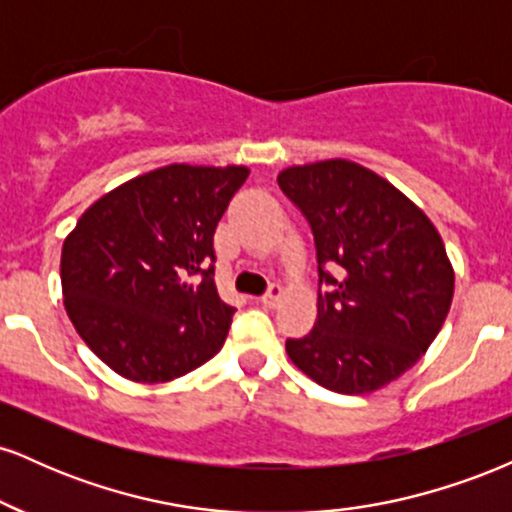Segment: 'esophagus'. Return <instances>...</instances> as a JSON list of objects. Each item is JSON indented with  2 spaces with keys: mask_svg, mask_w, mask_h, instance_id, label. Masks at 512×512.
I'll return each mask as SVG.
<instances>
[{
  "mask_svg": "<svg viewBox=\"0 0 512 512\" xmlns=\"http://www.w3.org/2000/svg\"><path fill=\"white\" fill-rule=\"evenodd\" d=\"M281 298H284V289H281L279 284H274L272 289H269L264 296L260 298V303L264 305V308H276V305L281 303Z\"/></svg>",
  "mask_w": 512,
  "mask_h": 512,
  "instance_id": "esophagus-1",
  "label": "esophagus"
}]
</instances>
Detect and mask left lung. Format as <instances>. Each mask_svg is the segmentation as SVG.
<instances>
[{
  "mask_svg": "<svg viewBox=\"0 0 512 512\" xmlns=\"http://www.w3.org/2000/svg\"><path fill=\"white\" fill-rule=\"evenodd\" d=\"M279 187L315 236V327L286 342L293 366L342 395L390 385L426 354L450 313L455 269L438 228L390 180L346 158L291 166ZM343 267L337 277L324 264Z\"/></svg>",
  "mask_w": 512,
  "mask_h": 512,
  "instance_id": "1",
  "label": "left lung"
}]
</instances>
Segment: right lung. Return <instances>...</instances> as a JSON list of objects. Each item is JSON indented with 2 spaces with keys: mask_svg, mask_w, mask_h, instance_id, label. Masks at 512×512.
Here are the masks:
<instances>
[{
  "mask_svg": "<svg viewBox=\"0 0 512 512\" xmlns=\"http://www.w3.org/2000/svg\"><path fill=\"white\" fill-rule=\"evenodd\" d=\"M245 166H170L105 192L64 238L74 330L132 383H168L219 354L236 310L214 281V231Z\"/></svg>",
  "mask_w": 512,
  "mask_h": 512,
  "instance_id": "add662e5",
  "label": "right lung"
}]
</instances>
